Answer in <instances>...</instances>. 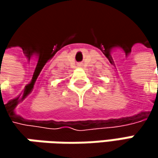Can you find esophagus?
Masks as SVG:
<instances>
[{"label": "esophagus", "instance_id": "34e87169", "mask_svg": "<svg viewBox=\"0 0 158 158\" xmlns=\"http://www.w3.org/2000/svg\"><path fill=\"white\" fill-rule=\"evenodd\" d=\"M79 67H81V65H79Z\"/></svg>", "mask_w": 158, "mask_h": 158}]
</instances>
